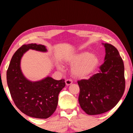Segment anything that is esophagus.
<instances>
[{"label":"esophagus","mask_w":133,"mask_h":133,"mask_svg":"<svg viewBox=\"0 0 133 133\" xmlns=\"http://www.w3.org/2000/svg\"><path fill=\"white\" fill-rule=\"evenodd\" d=\"M65 83H66V85H70V84H72V83H73V81H72L70 79H67L66 80V82H65Z\"/></svg>","instance_id":"34e87169"}]
</instances>
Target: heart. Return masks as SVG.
<instances>
[{
    "label": "heart",
    "instance_id": "b5f03b06",
    "mask_svg": "<svg viewBox=\"0 0 133 133\" xmlns=\"http://www.w3.org/2000/svg\"><path fill=\"white\" fill-rule=\"evenodd\" d=\"M67 63L73 66L71 72L75 77L83 78L87 77L97 67L99 60L97 57L89 51L75 54L67 58ZM62 69V66H58Z\"/></svg>",
    "mask_w": 133,
    "mask_h": 133
}]
</instances>
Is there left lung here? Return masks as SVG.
Masks as SVG:
<instances>
[{"label":"left lung","mask_w":133,"mask_h":133,"mask_svg":"<svg viewBox=\"0 0 133 133\" xmlns=\"http://www.w3.org/2000/svg\"><path fill=\"white\" fill-rule=\"evenodd\" d=\"M104 62L98 73L88 80L78 81V102L89 115L103 114L112 109L122 97L125 90L124 66L115 47L104 43Z\"/></svg>","instance_id":"left-lung-1"}]
</instances>
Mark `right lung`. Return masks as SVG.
<instances>
[{"label": "right lung", "instance_id": "1", "mask_svg": "<svg viewBox=\"0 0 133 133\" xmlns=\"http://www.w3.org/2000/svg\"><path fill=\"white\" fill-rule=\"evenodd\" d=\"M29 49L46 52L44 45L24 44L16 51L7 70V83L15 105L26 115L37 118H48L57 106L58 94L66 85L64 79L56 80L47 77L31 82L24 77L21 69L22 56Z\"/></svg>", "mask_w": 133, "mask_h": 133}]
</instances>
